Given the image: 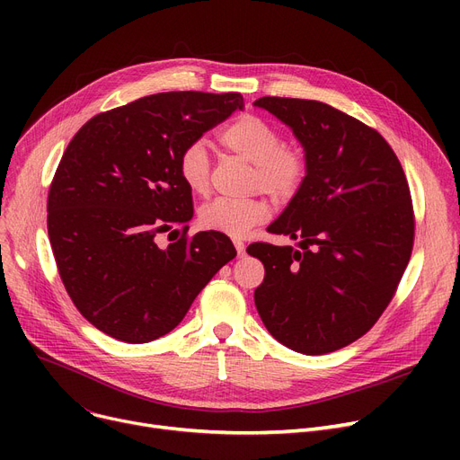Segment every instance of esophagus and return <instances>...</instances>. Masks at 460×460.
I'll return each mask as SVG.
<instances>
[{
    "label": "esophagus",
    "instance_id": "34e87169",
    "mask_svg": "<svg viewBox=\"0 0 460 460\" xmlns=\"http://www.w3.org/2000/svg\"><path fill=\"white\" fill-rule=\"evenodd\" d=\"M233 244H234V248H236V253H238V257H244V253H246V244L243 243V240L233 238Z\"/></svg>",
    "mask_w": 460,
    "mask_h": 460
}]
</instances>
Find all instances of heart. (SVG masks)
Returning a JSON list of instances; mask_svg holds the SVG:
<instances>
[{
	"instance_id": "obj_1",
	"label": "heart",
	"mask_w": 460,
	"mask_h": 460,
	"mask_svg": "<svg viewBox=\"0 0 460 460\" xmlns=\"http://www.w3.org/2000/svg\"><path fill=\"white\" fill-rule=\"evenodd\" d=\"M222 147L253 164L252 188L278 201L291 199L307 175V155L302 145L285 143L278 127L253 113L236 117L217 134ZM184 186L203 196L210 184V156L203 139L184 145L177 158ZM269 203L261 198H217L199 208V226L227 236H244L269 216Z\"/></svg>"
}]
</instances>
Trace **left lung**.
<instances>
[{
    "label": "left lung",
    "instance_id": "obj_1",
    "mask_svg": "<svg viewBox=\"0 0 460 460\" xmlns=\"http://www.w3.org/2000/svg\"><path fill=\"white\" fill-rule=\"evenodd\" d=\"M255 106L291 127L307 175L270 233L300 248L255 243L264 264L255 307L279 343L302 354L340 350L392 302L414 246V208L390 143L319 101L262 96Z\"/></svg>",
    "mask_w": 460,
    "mask_h": 460
}]
</instances>
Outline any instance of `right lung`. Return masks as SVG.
I'll list each match as a JSON object with an SVG mask.
<instances>
[{
    "label": "right lung",
    "mask_w": 460,
    "mask_h": 460,
    "mask_svg": "<svg viewBox=\"0 0 460 460\" xmlns=\"http://www.w3.org/2000/svg\"><path fill=\"white\" fill-rule=\"evenodd\" d=\"M243 106L240 93H158L94 115L70 139L48 191V236L70 300L94 328L125 343L158 340L234 259L222 233L186 236L193 203L177 158ZM181 225L179 241L155 244Z\"/></svg>",
    "instance_id": "obj_1"
}]
</instances>
